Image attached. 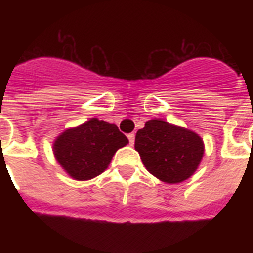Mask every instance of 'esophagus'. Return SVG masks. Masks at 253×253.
<instances>
[{
  "label": "esophagus",
  "instance_id": "1",
  "mask_svg": "<svg viewBox=\"0 0 253 253\" xmlns=\"http://www.w3.org/2000/svg\"><path fill=\"white\" fill-rule=\"evenodd\" d=\"M128 139H129V143H130V146H133L134 142H135V134L134 133L128 134Z\"/></svg>",
  "mask_w": 253,
  "mask_h": 253
}]
</instances>
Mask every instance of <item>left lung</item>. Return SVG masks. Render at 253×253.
<instances>
[{
	"mask_svg": "<svg viewBox=\"0 0 253 253\" xmlns=\"http://www.w3.org/2000/svg\"><path fill=\"white\" fill-rule=\"evenodd\" d=\"M134 147L147 169L167 184L187 180L204 154L198 134L161 119L148 120L137 131Z\"/></svg>",
	"mask_w": 253,
	"mask_h": 253,
	"instance_id": "left-lung-1",
	"label": "left lung"
}]
</instances>
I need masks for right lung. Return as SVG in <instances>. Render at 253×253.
Instances as JSON below:
<instances>
[{
    "label": "right lung",
    "mask_w": 253,
    "mask_h": 253,
    "mask_svg": "<svg viewBox=\"0 0 253 253\" xmlns=\"http://www.w3.org/2000/svg\"><path fill=\"white\" fill-rule=\"evenodd\" d=\"M128 142L115 124L93 118L59 135L54 154L69 176L90 180L102 173L115 152Z\"/></svg>",
    "instance_id": "obj_1"
}]
</instances>
